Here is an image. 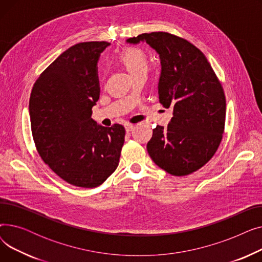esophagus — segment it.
Returning <instances> with one entry per match:
<instances>
[{"label":"esophagus","instance_id":"34e87169","mask_svg":"<svg viewBox=\"0 0 262 262\" xmlns=\"http://www.w3.org/2000/svg\"><path fill=\"white\" fill-rule=\"evenodd\" d=\"M134 128V125H133V124H129V123H126L125 124V130L128 133V132H130L132 129Z\"/></svg>","mask_w":262,"mask_h":262}]
</instances>
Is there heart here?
<instances>
[{"label":"heart","mask_w":262,"mask_h":262,"mask_svg":"<svg viewBox=\"0 0 262 262\" xmlns=\"http://www.w3.org/2000/svg\"><path fill=\"white\" fill-rule=\"evenodd\" d=\"M121 60L132 75H135L147 69L146 55L139 49L130 48L125 50L121 55Z\"/></svg>","instance_id":"1"}]
</instances>
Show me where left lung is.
Returning a JSON list of instances; mask_svg holds the SVG:
<instances>
[{"mask_svg": "<svg viewBox=\"0 0 262 262\" xmlns=\"http://www.w3.org/2000/svg\"><path fill=\"white\" fill-rule=\"evenodd\" d=\"M126 42H146L157 52L159 102L173 107L168 126L153 129L146 145L149 157L172 175L193 173L211 159L222 140L226 100L221 82L205 55L183 38L155 32Z\"/></svg>", "mask_w": 262, "mask_h": 262, "instance_id": "left-lung-1", "label": "left lung"}]
</instances>
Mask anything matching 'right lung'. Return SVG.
<instances>
[{
  "label": "right lung",
  "instance_id": "obj_1",
  "mask_svg": "<svg viewBox=\"0 0 262 262\" xmlns=\"http://www.w3.org/2000/svg\"><path fill=\"white\" fill-rule=\"evenodd\" d=\"M110 43L91 41L69 48L40 74L30 99L38 153L60 178L94 188L117 169L125 129L99 125L92 107L100 99L98 62Z\"/></svg>",
  "mask_w": 262,
  "mask_h": 262
}]
</instances>
